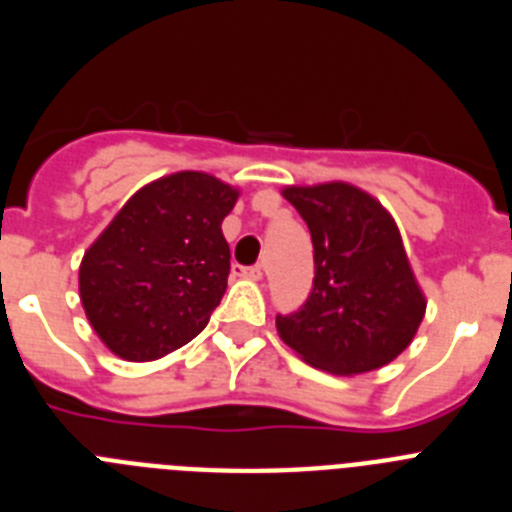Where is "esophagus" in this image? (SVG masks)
<instances>
[{
	"label": "esophagus",
	"mask_w": 512,
	"mask_h": 512,
	"mask_svg": "<svg viewBox=\"0 0 512 512\" xmlns=\"http://www.w3.org/2000/svg\"><path fill=\"white\" fill-rule=\"evenodd\" d=\"M235 271H238V277L253 279V282H259V279L264 277V269H261V266H235Z\"/></svg>",
	"instance_id": "obj_1"
}]
</instances>
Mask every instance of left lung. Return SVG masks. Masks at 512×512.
<instances>
[{
    "label": "left lung",
    "mask_w": 512,
    "mask_h": 512,
    "mask_svg": "<svg viewBox=\"0 0 512 512\" xmlns=\"http://www.w3.org/2000/svg\"><path fill=\"white\" fill-rule=\"evenodd\" d=\"M307 223L315 279L305 305L277 315V333L302 361L341 377L374 372L413 343L425 295L395 217L348 182L284 187Z\"/></svg>",
    "instance_id": "8db88e82"
}]
</instances>
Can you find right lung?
<instances>
[{"label":"right lung","instance_id":"add662e5","mask_svg":"<svg viewBox=\"0 0 512 512\" xmlns=\"http://www.w3.org/2000/svg\"><path fill=\"white\" fill-rule=\"evenodd\" d=\"M241 192L205 171L140 187L87 248L79 297L112 354L153 361L200 336L228 287L223 220Z\"/></svg>","mask_w":512,"mask_h":512}]
</instances>
